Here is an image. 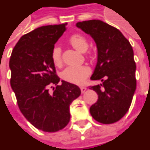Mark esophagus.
Masks as SVG:
<instances>
[{
    "label": "esophagus",
    "instance_id": "esophagus-1",
    "mask_svg": "<svg viewBox=\"0 0 150 150\" xmlns=\"http://www.w3.org/2000/svg\"><path fill=\"white\" fill-rule=\"evenodd\" d=\"M80 89H81V93H85V91L87 90V88L84 87V86H83V87H80Z\"/></svg>",
    "mask_w": 150,
    "mask_h": 150
}]
</instances>
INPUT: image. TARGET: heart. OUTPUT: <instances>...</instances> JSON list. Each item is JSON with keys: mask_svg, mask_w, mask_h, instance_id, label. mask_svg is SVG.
<instances>
[{"mask_svg": "<svg viewBox=\"0 0 150 150\" xmlns=\"http://www.w3.org/2000/svg\"><path fill=\"white\" fill-rule=\"evenodd\" d=\"M69 42L80 52H85L88 47L87 39L81 34L72 35L69 38ZM51 58L56 66H60L62 63V50L58 45H55L53 48ZM90 72V68L86 66H69L62 72V78L67 82L75 84H82L89 75Z\"/></svg>", "mask_w": 150, "mask_h": 150, "instance_id": "heart-1", "label": "heart"}]
</instances>
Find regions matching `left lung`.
I'll return each instance as SVG.
<instances>
[{"label":"left lung","instance_id":"8db88e82","mask_svg":"<svg viewBox=\"0 0 150 150\" xmlns=\"http://www.w3.org/2000/svg\"><path fill=\"white\" fill-rule=\"evenodd\" d=\"M76 27L89 34L97 47V63L91 79L102 83L90 86L98 95L90 107L91 115L97 122L114 123L128 111L137 87L132 47L121 31L102 21L79 22Z\"/></svg>","mask_w":150,"mask_h":150}]
</instances>
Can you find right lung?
<instances>
[{
	"mask_svg": "<svg viewBox=\"0 0 150 150\" xmlns=\"http://www.w3.org/2000/svg\"><path fill=\"white\" fill-rule=\"evenodd\" d=\"M67 25L43 26L25 34L9 58L10 85L20 111L35 127L47 132L67 125L70 105L81 93L78 86L64 80L58 85L60 78L51 58L52 50Z\"/></svg>",
	"mask_w": 150,
	"mask_h": 150,
	"instance_id": "1",
	"label": "right lung"
}]
</instances>
